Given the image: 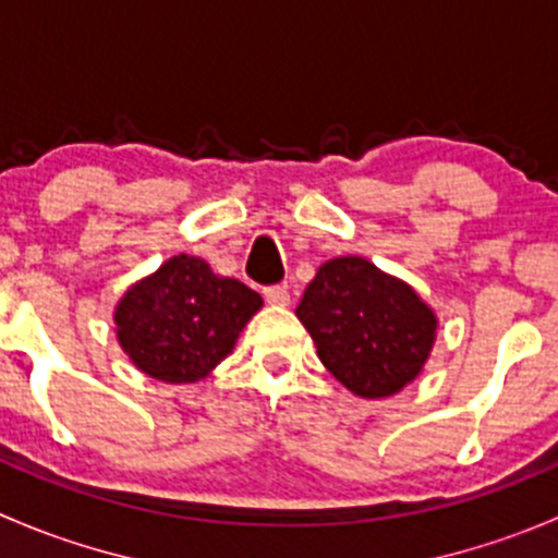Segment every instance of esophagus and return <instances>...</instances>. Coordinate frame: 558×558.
I'll return each instance as SVG.
<instances>
[{"mask_svg": "<svg viewBox=\"0 0 558 558\" xmlns=\"http://www.w3.org/2000/svg\"><path fill=\"white\" fill-rule=\"evenodd\" d=\"M262 294L269 305H289V289L286 286H267Z\"/></svg>", "mask_w": 558, "mask_h": 558, "instance_id": "34e87169", "label": "esophagus"}]
</instances>
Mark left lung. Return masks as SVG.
<instances>
[{"instance_id": "left-lung-1", "label": "left lung", "mask_w": 558, "mask_h": 558, "mask_svg": "<svg viewBox=\"0 0 558 558\" xmlns=\"http://www.w3.org/2000/svg\"><path fill=\"white\" fill-rule=\"evenodd\" d=\"M296 318L324 367L348 391L384 399L413 384L429 359L437 315L413 286L362 256L320 264Z\"/></svg>"}]
</instances>
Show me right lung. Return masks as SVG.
I'll list each match as a JSON object with an SVG mask.
<instances>
[{"label":"right lung","mask_w":558,"mask_h":558,"mask_svg":"<svg viewBox=\"0 0 558 558\" xmlns=\"http://www.w3.org/2000/svg\"><path fill=\"white\" fill-rule=\"evenodd\" d=\"M262 296L221 278L205 258L172 256L129 286L116 307V335L137 369L165 384H194L232 353Z\"/></svg>","instance_id":"add662e5"}]
</instances>
